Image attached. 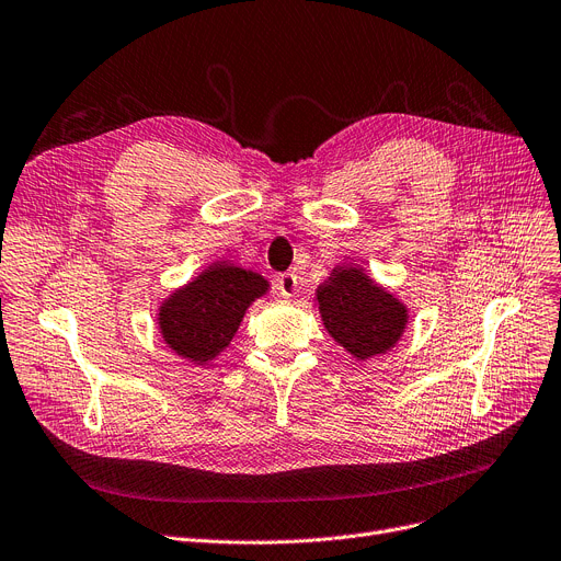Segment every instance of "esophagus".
<instances>
[{
    "label": "esophagus",
    "mask_w": 561,
    "mask_h": 561,
    "mask_svg": "<svg viewBox=\"0 0 561 561\" xmlns=\"http://www.w3.org/2000/svg\"><path fill=\"white\" fill-rule=\"evenodd\" d=\"M298 275L296 273H282L277 277V290L282 298H294L296 290H298Z\"/></svg>",
    "instance_id": "obj_1"
}]
</instances>
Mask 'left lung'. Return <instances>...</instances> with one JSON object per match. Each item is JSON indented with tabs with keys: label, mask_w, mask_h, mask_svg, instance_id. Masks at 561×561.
Returning a JSON list of instances; mask_svg holds the SVG:
<instances>
[{
	"label": "left lung",
	"mask_w": 561,
	"mask_h": 561,
	"mask_svg": "<svg viewBox=\"0 0 561 561\" xmlns=\"http://www.w3.org/2000/svg\"><path fill=\"white\" fill-rule=\"evenodd\" d=\"M316 300L328 332L359 359L392 348L405 328L403 305L355 267H336Z\"/></svg>",
	"instance_id": "obj_1"
}]
</instances>
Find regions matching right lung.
I'll return each instance as SVG.
<instances>
[{
  "label": "right lung",
  "instance_id": "obj_1",
  "mask_svg": "<svg viewBox=\"0 0 561 561\" xmlns=\"http://www.w3.org/2000/svg\"><path fill=\"white\" fill-rule=\"evenodd\" d=\"M265 288V279L256 273L215 263L162 305L164 341L192 362H208L229 346L242 313Z\"/></svg>",
  "mask_w": 561,
  "mask_h": 561
}]
</instances>
